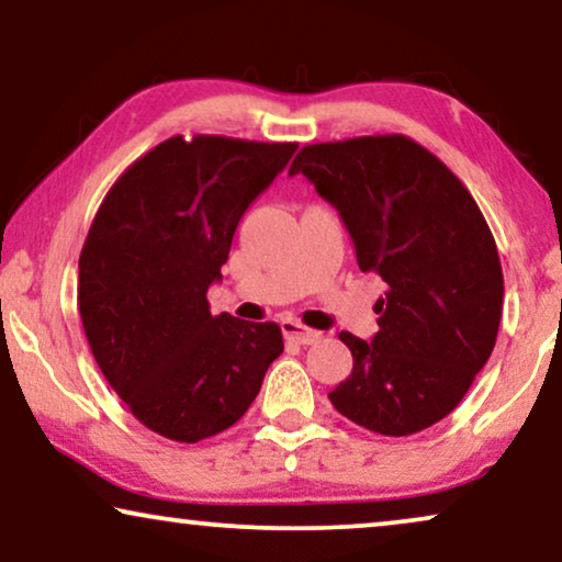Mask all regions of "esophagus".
<instances>
[{
	"label": "esophagus",
	"mask_w": 562,
	"mask_h": 562,
	"mask_svg": "<svg viewBox=\"0 0 562 562\" xmlns=\"http://www.w3.org/2000/svg\"><path fill=\"white\" fill-rule=\"evenodd\" d=\"M282 334L300 346H313L321 341V330H313L297 321H282Z\"/></svg>",
	"instance_id": "obj_1"
}]
</instances>
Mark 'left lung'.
<instances>
[{"instance_id": "left-lung-1", "label": "left lung", "mask_w": 562, "mask_h": 562, "mask_svg": "<svg viewBox=\"0 0 562 562\" xmlns=\"http://www.w3.org/2000/svg\"><path fill=\"white\" fill-rule=\"evenodd\" d=\"M311 180L351 234L361 272L386 282L371 341L344 330L351 374L334 407L382 436H413L456 409L484 369L504 278L473 195L405 134L307 145L290 176Z\"/></svg>"}]
</instances>
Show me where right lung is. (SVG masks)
Masks as SVG:
<instances>
[{"label": "right lung", "instance_id": "1", "mask_svg": "<svg viewBox=\"0 0 562 562\" xmlns=\"http://www.w3.org/2000/svg\"><path fill=\"white\" fill-rule=\"evenodd\" d=\"M295 142L170 137L112 186L78 259V311L101 374L157 436L232 428L280 357L278 323L211 315L236 226Z\"/></svg>", "mask_w": 562, "mask_h": 562}]
</instances>
